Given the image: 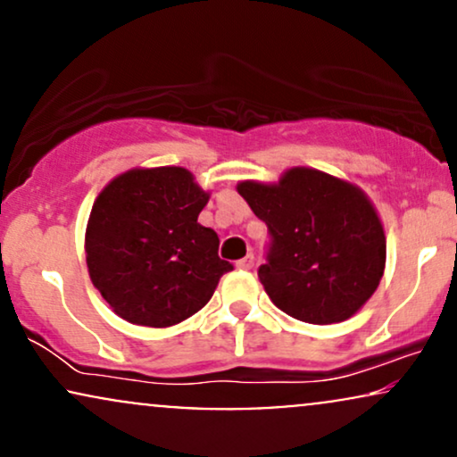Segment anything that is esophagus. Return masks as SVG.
I'll return each mask as SVG.
<instances>
[{
	"instance_id": "obj_1",
	"label": "esophagus",
	"mask_w": 457,
	"mask_h": 457,
	"mask_svg": "<svg viewBox=\"0 0 457 457\" xmlns=\"http://www.w3.org/2000/svg\"><path fill=\"white\" fill-rule=\"evenodd\" d=\"M253 264H255L253 253H249V255H245L243 260L236 262V269H240V270H251V269H253Z\"/></svg>"
}]
</instances>
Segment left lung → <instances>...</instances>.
Segmentation results:
<instances>
[{
    "mask_svg": "<svg viewBox=\"0 0 457 457\" xmlns=\"http://www.w3.org/2000/svg\"><path fill=\"white\" fill-rule=\"evenodd\" d=\"M238 193L269 228L258 277L281 312L309 324L344 322L374 295L386 240L361 188L295 167L279 185L240 182Z\"/></svg>",
    "mask_w": 457,
    "mask_h": 457,
    "instance_id": "8db88e82",
    "label": "left lung"
}]
</instances>
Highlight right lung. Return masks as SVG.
Returning a JSON list of instances; mask_svg holds the SVG:
<instances>
[{
  "instance_id": "add662e5",
  "label": "right lung",
  "mask_w": 457,
  "mask_h": 457,
  "mask_svg": "<svg viewBox=\"0 0 457 457\" xmlns=\"http://www.w3.org/2000/svg\"><path fill=\"white\" fill-rule=\"evenodd\" d=\"M208 204L182 167L130 170L103 188L86 232L90 279L120 318L171 327L211 301L225 272L219 236L197 223Z\"/></svg>"
}]
</instances>
